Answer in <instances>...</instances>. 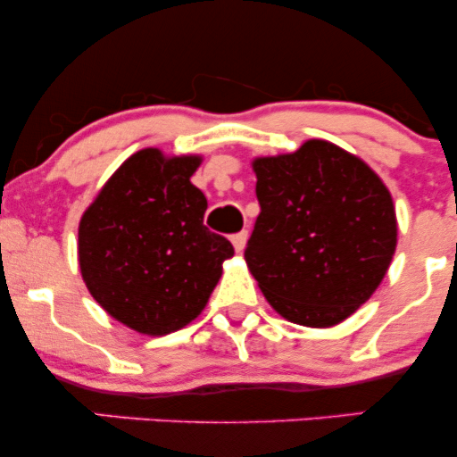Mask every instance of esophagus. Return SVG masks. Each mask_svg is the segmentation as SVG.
<instances>
[{"mask_svg":"<svg viewBox=\"0 0 457 457\" xmlns=\"http://www.w3.org/2000/svg\"><path fill=\"white\" fill-rule=\"evenodd\" d=\"M232 245H234V249H236V253H243V249H245V245H246V232H238V234H234L232 238Z\"/></svg>","mask_w":457,"mask_h":457,"instance_id":"esophagus-1","label":"esophagus"}]
</instances>
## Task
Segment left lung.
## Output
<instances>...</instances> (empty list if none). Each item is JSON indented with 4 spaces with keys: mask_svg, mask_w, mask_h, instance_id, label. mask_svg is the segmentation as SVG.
I'll use <instances>...</instances> for the list:
<instances>
[{
    "mask_svg": "<svg viewBox=\"0 0 457 457\" xmlns=\"http://www.w3.org/2000/svg\"><path fill=\"white\" fill-rule=\"evenodd\" d=\"M251 165L262 212L245 260L262 295L301 327L344 322L374 295L395 253L389 188L365 161L324 139Z\"/></svg>",
    "mask_w": 457,
    "mask_h": 457,
    "instance_id": "obj_1",
    "label": "left lung"
}]
</instances>
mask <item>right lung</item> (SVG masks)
Instances as JSON below:
<instances>
[{"instance_id":"add662e5","label":"right lung","mask_w":457,"mask_h":457,"mask_svg":"<svg viewBox=\"0 0 457 457\" xmlns=\"http://www.w3.org/2000/svg\"><path fill=\"white\" fill-rule=\"evenodd\" d=\"M202 156L144 148L104 182L79 221V269L94 301L141 335H170L206 307L234 255L204 225L191 176Z\"/></svg>"}]
</instances>
